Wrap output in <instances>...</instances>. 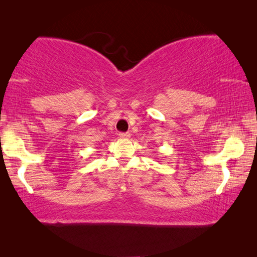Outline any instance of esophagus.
I'll list each match as a JSON object with an SVG mask.
<instances>
[{"instance_id":"obj_1","label":"esophagus","mask_w":257,"mask_h":257,"mask_svg":"<svg viewBox=\"0 0 257 257\" xmlns=\"http://www.w3.org/2000/svg\"><path fill=\"white\" fill-rule=\"evenodd\" d=\"M119 137L122 139H128V138H130V134L129 133H120Z\"/></svg>"}]
</instances>
